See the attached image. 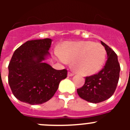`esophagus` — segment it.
<instances>
[{
    "label": "esophagus",
    "mask_w": 130,
    "mask_h": 130,
    "mask_svg": "<svg viewBox=\"0 0 130 130\" xmlns=\"http://www.w3.org/2000/svg\"><path fill=\"white\" fill-rule=\"evenodd\" d=\"M74 75V73H72V72H68V77H72V76H73Z\"/></svg>",
    "instance_id": "esophagus-1"
}]
</instances>
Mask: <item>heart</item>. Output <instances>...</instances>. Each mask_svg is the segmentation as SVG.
Here are the masks:
<instances>
[{"label": "heart", "mask_w": 130, "mask_h": 130, "mask_svg": "<svg viewBox=\"0 0 130 130\" xmlns=\"http://www.w3.org/2000/svg\"><path fill=\"white\" fill-rule=\"evenodd\" d=\"M55 54L61 62L72 61L73 69L83 75H94L99 72L106 58L105 47L91 41L66 42L61 51L56 50Z\"/></svg>", "instance_id": "b5f03b06"}]
</instances>
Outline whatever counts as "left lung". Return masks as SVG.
<instances>
[{"label": "left lung", "instance_id": "8db88e82", "mask_svg": "<svg viewBox=\"0 0 130 130\" xmlns=\"http://www.w3.org/2000/svg\"><path fill=\"white\" fill-rule=\"evenodd\" d=\"M107 55L104 68L97 74L86 77L85 83L77 90L82 99L97 104L109 98L114 94L119 82L120 67L117 55L112 49L101 41Z\"/></svg>", "mask_w": 130, "mask_h": 130}]
</instances>
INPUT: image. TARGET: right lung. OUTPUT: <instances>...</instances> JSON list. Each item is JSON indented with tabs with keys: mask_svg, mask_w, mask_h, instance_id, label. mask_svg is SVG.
Returning <instances> with one entry per match:
<instances>
[{
	"mask_svg": "<svg viewBox=\"0 0 130 130\" xmlns=\"http://www.w3.org/2000/svg\"><path fill=\"white\" fill-rule=\"evenodd\" d=\"M52 40H29L16 49L8 66V83L17 99L30 105L42 104L54 96L66 69L57 70L45 60Z\"/></svg>",
	"mask_w": 130,
	"mask_h": 130,
	"instance_id": "right-lung-1",
	"label": "right lung"
}]
</instances>
